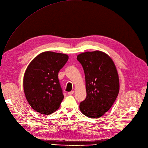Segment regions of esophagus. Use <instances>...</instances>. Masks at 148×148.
<instances>
[{
    "label": "esophagus",
    "mask_w": 148,
    "mask_h": 148,
    "mask_svg": "<svg viewBox=\"0 0 148 148\" xmlns=\"http://www.w3.org/2000/svg\"><path fill=\"white\" fill-rule=\"evenodd\" d=\"M74 91L73 90H72V91H71V92H68V95H73V93H74Z\"/></svg>",
    "instance_id": "1"
}]
</instances>
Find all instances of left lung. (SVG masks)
Masks as SVG:
<instances>
[{
	"mask_svg": "<svg viewBox=\"0 0 148 148\" xmlns=\"http://www.w3.org/2000/svg\"><path fill=\"white\" fill-rule=\"evenodd\" d=\"M86 79L87 96L80 103V111L86 116L96 119L109 110L119 95V77L112 59L96 51L77 55Z\"/></svg>",
	"mask_w": 148,
	"mask_h": 148,
	"instance_id": "left-lung-1",
	"label": "left lung"
}]
</instances>
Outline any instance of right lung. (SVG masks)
<instances>
[{"label": "right lung", "mask_w": 148, "mask_h": 148, "mask_svg": "<svg viewBox=\"0 0 148 148\" xmlns=\"http://www.w3.org/2000/svg\"><path fill=\"white\" fill-rule=\"evenodd\" d=\"M68 60L66 54L44 52L27 66L23 80L26 99L36 111L49 115L56 111L64 99L58 73Z\"/></svg>", "instance_id": "1"}]
</instances>
